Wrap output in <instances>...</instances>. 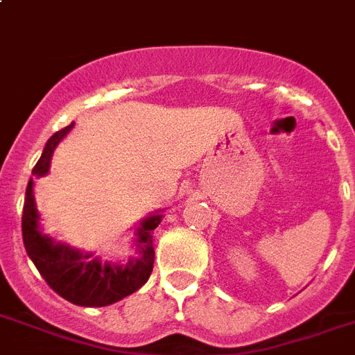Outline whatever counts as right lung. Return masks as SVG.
Instances as JSON below:
<instances>
[{"mask_svg":"<svg viewBox=\"0 0 355 355\" xmlns=\"http://www.w3.org/2000/svg\"><path fill=\"white\" fill-rule=\"evenodd\" d=\"M72 127L74 123L55 132L46 141L40 161L32 168L34 178L49 174L55 146L63 141ZM161 219L163 210H154L139 221L132 239L134 256L125 261H101L94 252L79 250L43 234L34 199V180L31 178L23 203V243L32 263L55 294L79 306H107L134 294L148 281L154 266L152 234Z\"/></svg>","mask_w":355,"mask_h":355,"instance_id":"add662e5","label":"right lung"}]
</instances>
